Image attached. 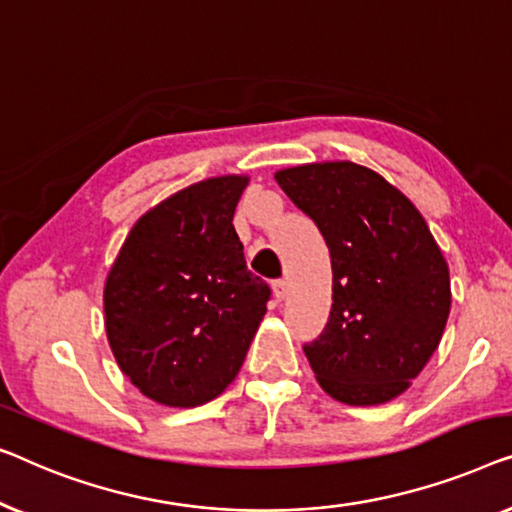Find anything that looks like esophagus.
Segmentation results:
<instances>
[{
    "label": "esophagus",
    "instance_id": "esophagus-1",
    "mask_svg": "<svg viewBox=\"0 0 512 512\" xmlns=\"http://www.w3.org/2000/svg\"><path fill=\"white\" fill-rule=\"evenodd\" d=\"M273 297H276V301H283L287 297V280H276L273 283Z\"/></svg>",
    "mask_w": 512,
    "mask_h": 512
}]
</instances>
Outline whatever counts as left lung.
<instances>
[{"instance_id": "1", "label": "left lung", "mask_w": 512, "mask_h": 512, "mask_svg": "<svg viewBox=\"0 0 512 512\" xmlns=\"http://www.w3.org/2000/svg\"><path fill=\"white\" fill-rule=\"evenodd\" d=\"M331 255V313L304 345L331 399L380 406L434 355L450 315L448 262L406 194L373 169L336 160L276 171Z\"/></svg>"}]
</instances>
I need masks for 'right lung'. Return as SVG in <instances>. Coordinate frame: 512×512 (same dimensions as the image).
<instances>
[{"instance_id": "add662e5", "label": "right lung", "mask_w": 512, "mask_h": 512, "mask_svg": "<svg viewBox=\"0 0 512 512\" xmlns=\"http://www.w3.org/2000/svg\"><path fill=\"white\" fill-rule=\"evenodd\" d=\"M250 178L171 194L129 229L104 285L106 336L143 397L194 408L239 376L269 301L232 225Z\"/></svg>"}]
</instances>
